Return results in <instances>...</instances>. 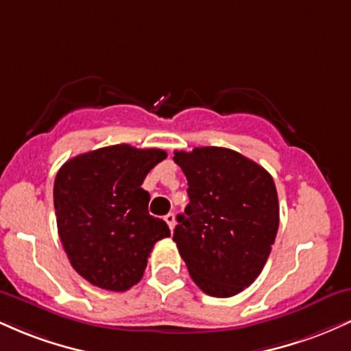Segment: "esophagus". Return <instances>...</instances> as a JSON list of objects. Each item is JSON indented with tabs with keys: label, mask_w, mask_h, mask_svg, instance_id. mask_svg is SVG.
Segmentation results:
<instances>
[{
	"label": "esophagus",
	"mask_w": 351,
	"mask_h": 351,
	"mask_svg": "<svg viewBox=\"0 0 351 351\" xmlns=\"http://www.w3.org/2000/svg\"><path fill=\"white\" fill-rule=\"evenodd\" d=\"M165 221H167V224H168V228H170L171 229V231H173V229H175V215H173V213H168V215L167 216H165Z\"/></svg>",
	"instance_id": "1"
}]
</instances>
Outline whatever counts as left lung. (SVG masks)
Returning a JSON list of instances; mask_svg holds the SVG:
<instances>
[{"label": "left lung", "mask_w": 351, "mask_h": 351, "mask_svg": "<svg viewBox=\"0 0 351 351\" xmlns=\"http://www.w3.org/2000/svg\"><path fill=\"white\" fill-rule=\"evenodd\" d=\"M189 203L176 216L173 241L204 293L232 297L257 279L279 229L272 176L229 148L175 152Z\"/></svg>", "instance_id": "8db88e82"}]
</instances>
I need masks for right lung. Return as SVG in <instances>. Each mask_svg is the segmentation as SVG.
Listing matches in <instances>:
<instances>
[{"mask_svg":"<svg viewBox=\"0 0 351 351\" xmlns=\"http://www.w3.org/2000/svg\"><path fill=\"white\" fill-rule=\"evenodd\" d=\"M167 158L158 148L112 145L74 156L54 181L58 231L71 265L92 285L123 292L138 284L153 245L170 236L148 213L145 176Z\"/></svg>","mask_w":351,"mask_h":351,"instance_id":"right-lung-1","label":"right lung"}]
</instances>
